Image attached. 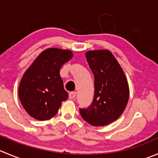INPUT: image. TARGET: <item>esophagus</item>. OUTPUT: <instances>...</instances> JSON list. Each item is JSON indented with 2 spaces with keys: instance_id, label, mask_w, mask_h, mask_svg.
<instances>
[{
  "instance_id": "34e87169",
  "label": "esophagus",
  "mask_w": 158,
  "mask_h": 158,
  "mask_svg": "<svg viewBox=\"0 0 158 158\" xmlns=\"http://www.w3.org/2000/svg\"><path fill=\"white\" fill-rule=\"evenodd\" d=\"M76 94H77V92H75V91H72V92H70V93H69V98H70V99L74 98L76 97Z\"/></svg>"
}]
</instances>
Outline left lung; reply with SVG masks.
Returning <instances> with one entry per match:
<instances>
[{
	"instance_id": "1",
	"label": "left lung",
	"mask_w": 158,
	"mask_h": 158,
	"mask_svg": "<svg viewBox=\"0 0 158 158\" xmlns=\"http://www.w3.org/2000/svg\"><path fill=\"white\" fill-rule=\"evenodd\" d=\"M85 55L94 76V96L91 106L80 109V113L90 125L104 127L116 120L125 110L130 96L128 81L109 50H90Z\"/></svg>"
}]
</instances>
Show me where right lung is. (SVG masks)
I'll use <instances>...</instances> for the list:
<instances>
[{
    "label": "right lung",
    "instance_id": "add662e5",
    "mask_svg": "<svg viewBox=\"0 0 158 158\" xmlns=\"http://www.w3.org/2000/svg\"><path fill=\"white\" fill-rule=\"evenodd\" d=\"M73 57L69 49H45L25 70L21 79L19 97L28 115L38 120L56 115L68 98L60 75L61 67Z\"/></svg>",
    "mask_w": 158,
    "mask_h": 158
}]
</instances>
